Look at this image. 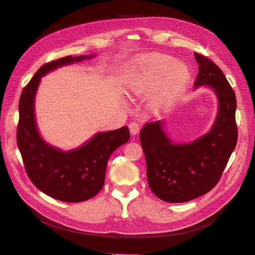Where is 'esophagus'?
<instances>
[{
  "mask_svg": "<svg viewBox=\"0 0 255 255\" xmlns=\"http://www.w3.org/2000/svg\"><path fill=\"white\" fill-rule=\"evenodd\" d=\"M129 130L132 135H136L139 132V125L136 122H131L129 124Z\"/></svg>",
  "mask_w": 255,
  "mask_h": 255,
  "instance_id": "1",
  "label": "esophagus"
}]
</instances>
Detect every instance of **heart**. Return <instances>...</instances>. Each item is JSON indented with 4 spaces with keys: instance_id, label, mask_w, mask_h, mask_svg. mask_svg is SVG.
Instances as JSON below:
<instances>
[{
    "instance_id": "b5f03b06",
    "label": "heart",
    "mask_w": 255,
    "mask_h": 255,
    "mask_svg": "<svg viewBox=\"0 0 255 255\" xmlns=\"http://www.w3.org/2000/svg\"><path fill=\"white\" fill-rule=\"evenodd\" d=\"M191 71L188 65L163 53L141 55L131 63L126 89L133 96H148L150 109L159 112L172 97L188 86Z\"/></svg>"
}]
</instances>
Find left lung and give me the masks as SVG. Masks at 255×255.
<instances>
[{"label":"left lung","mask_w":255,"mask_h":255,"mask_svg":"<svg viewBox=\"0 0 255 255\" xmlns=\"http://www.w3.org/2000/svg\"><path fill=\"white\" fill-rule=\"evenodd\" d=\"M194 57L198 64L194 89H211L218 102L210 131L191 141L175 142L167 134L164 121H157L146 124L139 134L149 186L166 203L189 202L213 189L238 139L233 88L217 65L197 52Z\"/></svg>","instance_id":"1"}]
</instances>
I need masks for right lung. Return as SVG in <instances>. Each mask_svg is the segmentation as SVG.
<instances>
[{"mask_svg": "<svg viewBox=\"0 0 255 255\" xmlns=\"http://www.w3.org/2000/svg\"><path fill=\"white\" fill-rule=\"evenodd\" d=\"M96 55L65 57L40 67L22 90L18 104L17 145L32 183L46 195L66 203H80L95 196L104 185L111 155L129 138L127 126L97 132L78 148L63 151L40 134L35 98L41 77L60 67L91 60Z\"/></svg>", "mask_w": 255, "mask_h": 255, "instance_id": "add662e5", "label": "right lung"}]
</instances>
